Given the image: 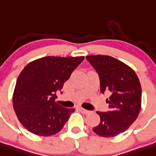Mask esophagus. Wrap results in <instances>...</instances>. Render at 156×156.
<instances>
[{
    "mask_svg": "<svg viewBox=\"0 0 156 156\" xmlns=\"http://www.w3.org/2000/svg\"><path fill=\"white\" fill-rule=\"evenodd\" d=\"M79 110L81 111V112H82L83 114H85V115H88V114L90 113V111H88V110H86V109H84V108H80Z\"/></svg>",
    "mask_w": 156,
    "mask_h": 156,
    "instance_id": "1",
    "label": "esophagus"
}]
</instances>
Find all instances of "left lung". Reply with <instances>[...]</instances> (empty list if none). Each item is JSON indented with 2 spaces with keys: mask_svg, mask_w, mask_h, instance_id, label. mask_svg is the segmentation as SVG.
I'll return each instance as SVG.
<instances>
[{
  "mask_svg": "<svg viewBox=\"0 0 156 156\" xmlns=\"http://www.w3.org/2000/svg\"><path fill=\"white\" fill-rule=\"evenodd\" d=\"M100 76L101 91L108 92L110 110L97 112L101 122L93 127L95 133L112 137L125 132L134 122L141 109V86L135 71L115 58L104 55L86 56Z\"/></svg>",
  "mask_w": 156,
  "mask_h": 156,
  "instance_id": "obj_1",
  "label": "left lung"
}]
</instances>
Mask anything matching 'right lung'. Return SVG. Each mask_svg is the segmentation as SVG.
<instances>
[{
	"mask_svg": "<svg viewBox=\"0 0 156 156\" xmlns=\"http://www.w3.org/2000/svg\"><path fill=\"white\" fill-rule=\"evenodd\" d=\"M83 59L84 56H45L23 69L16 81L12 104L16 116L29 132L48 136L63 129L75 109L55 102V92L63 89Z\"/></svg>",
	"mask_w": 156,
	"mask_h": 156,
	"instance_id": "1",
	"label": "right lung"
}]
</instances>
